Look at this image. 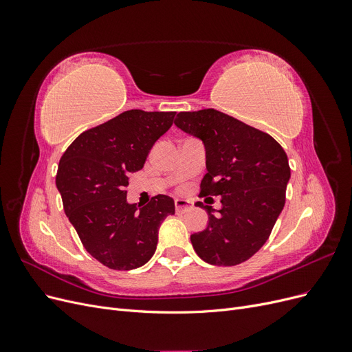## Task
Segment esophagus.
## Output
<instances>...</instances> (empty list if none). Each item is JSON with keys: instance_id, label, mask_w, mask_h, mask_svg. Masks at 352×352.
Segmentation results:
<instances>
[{"instance_id": "34e87169", "label": "esophagus", "mask_w": 352, "mask_h": 352, "mask_svg": "<svg viewBox=\"0 0 352 352\" xmlns=\"http://www.w3.org/2000/svg\"><path fill=\"white\" fill-rule=\"evenodd\" d=\"M175 207H176L177 212H184V211L190 208V202L188 199L177 198V199H175Z\"/></svg>"}]
</instances>
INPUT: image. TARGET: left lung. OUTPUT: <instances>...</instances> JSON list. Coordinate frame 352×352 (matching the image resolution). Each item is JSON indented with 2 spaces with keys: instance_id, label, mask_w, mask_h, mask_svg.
<instances>
[{
  "instance_id": "8db88e82",
  "label": "left lung",
  "mask_w": 352,
  "mask_h": 352,
  "mask_svg": "<svg viewBox=\"0 0 352 352\" xmlns=\"http://www.w3.org/2000/svg\"><path fill=\"white\" fill-rule=\"evenodd\" d=\"M175 124L204 144L201 195L221 198L220 210L204 207L207 228L190 235L195 252L212 265L247 261L269 239L283 210L291 179L286 153L270 135L214 109L180 111Z\"/></svg>"
}]
</instances>
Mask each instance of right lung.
Segmentation results:
<instances>
[{"instance_id":"add662e5","label":"right lung","mask_w":352,"mask_h":352,"mask_svg":"<svg viewBox=\"0 0 352 352\" xmlns=\"http://www.w3.org/2000/svg\"><path fill=\"white\" fill-rule=\"evenodd\" d=\"M175 111L129 110L80 133L63 154L56 177L66 216L95 260L113 270L150 261L158 229L175 214V201L153 197L141 207L127 202L129 175L173 124Z\"/></svg>"}]
</instances>
